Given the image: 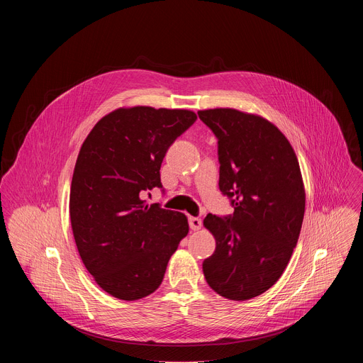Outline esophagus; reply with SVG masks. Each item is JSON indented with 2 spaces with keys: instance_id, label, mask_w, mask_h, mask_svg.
I'll return each instance as SVG.
<instances>
[{
  "instance_id": "obj_1",
  "label": "esophagus",
  "mask_w": 363,
  "mask_h": 363,
  "mask_svg": "<svg viewBox=\"0 0 363 363\" xmlns=\"http://www.w3.org/2000/svg\"><path fill=\"white\" fill-rule=\"evenodd\" d=\"M189 227H191V230H194V231L201 230V227H202V220L198 218V217H189Z\"/></svg>"
}]
</instances>
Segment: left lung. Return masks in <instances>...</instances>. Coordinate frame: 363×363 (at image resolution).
Returning a JSON list of instances; mask_svg holds the SVG:
<instances>
[{
	"instance_id": "left-lung-1",
	"label": "left lung",
	"mask_w": 363,
	"mask_h": 363,
	"mask_svg": "<svg viewBox=\"0 0 363 363\" xmlns=\"http://www.w3.org/2000/svg\"><path fill=\"white\" fill-rule=\"evenodd\" d=\"M198 116L218 139V185L234 208L203 220L217 242L203 276L220 296L248 300L281 277L297 244L306 205L298 161L287 138L262 116L235 109Z\"/></svg>"
}]
</instances>
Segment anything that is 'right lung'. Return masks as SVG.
I'll return each mask as SVG.
<instances>
[{
  "label": "right lung",
  "instance_id": "obj_1",
  "mask_svg": "<svg viewBox=\"0 0 363 363\" xmlns=\"http://www.w3.org/2000/svg\"><path fill=\"white\" fill-rule=\"evenodd\" d=\"M195 121L185 109L121 108L101 118L80 147L72 230L84 267L116 298L138 300L157 290L189 231L182 213L146 205L143 196L162 188L165 153Z\"/></svg>",
  "mask_w": 363,
  "mask_h": 363
}]
</instances>
